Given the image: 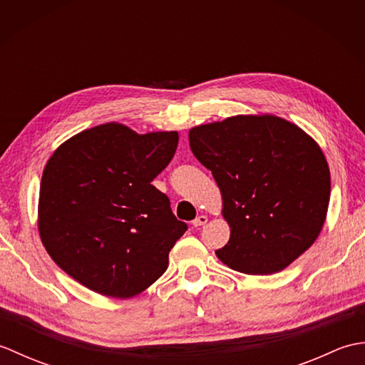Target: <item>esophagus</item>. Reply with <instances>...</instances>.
<instances>
[{"instance_id":"esophagus-1","label":"esophagus","mask_w":365,"mask_h":365,"mask_svg":"<svg viewBox=\"0 0 365 365\" xmlns=\"http://www.w3.org/2000/svg\"><path fill=\"white\" fill-rule=\"evenodd\" d=\"M207 221H208V218L205 215H199L197 218L192 221V226L195 227H200V226H204V224H207Z\"/></svg>"}]
</instances>
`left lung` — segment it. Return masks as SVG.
I'll return each instance as SVG.
<instances>
[{
  "instance_id": "8db88e82",
  "label": "left lung",
  "mask_w": 365,
  "mask_h": 365,
  "mask_svg": "<svg viewBox=\"0 0 365 365\" xmlns=\"http://www.w3.org/2000/svg\"><path fill=\"white\" fill-rule=\"evenodd\" d=\"M195 157L212 170L229 243L216 251L246 274H274L304 254L327 221L331 174L320 145L273 114H238L188 133Z\"/></svg>"
}]
</instances>
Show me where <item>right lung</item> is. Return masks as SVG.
Segmentation results:
<instances>
[{"instance_id":"1","label":"right lung","mask_w":365,"mask_h":365,"mask_svg":"<svg viewBox=\"0 0 365 365\" xmlns=\"http://www.w3.org/2000/svg\"><path fill=\"white\" fill-rule=\"evenodd\" d=\"M177 131L139 135L119 122L80 131L46 161L37 227L56 265L89 290L127 299L157 281L187 224L152 180Z\"/></svg>"}]
</instances>
